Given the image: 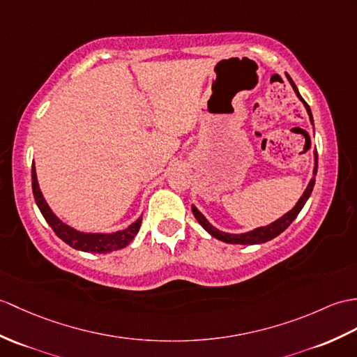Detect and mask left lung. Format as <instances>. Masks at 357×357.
I'll return each instance as SVG.
<instances>
[{"label": "left lung", "mask_w": 357, "mask_h": 357, "mask_svg": "<svg viewBox=\"0 0 357 357\" xmlns=\"http://www.w3.org/2000/svg\"><path fill=\"white\" fill-rule=\"evenodd\" d=\"M286 76H287L289 82H291V85H292L294 91H295V94H296V96H298V98H300V100L303 102V105H304V107H305V111H307V114H309L310 123L313 124V117H312V111H310L309 105L304 102V98L300 96V93H298V88H296V85L294 84V80L291 79V76H289V74H286ZM317 170H318V153L314 152L313 178L310 179L307 188L304 190L303 196L300 197V201L296 202V205L294 206V208H292L291 211H287V213L284 214V216H281V218H280V219H277L275 222L269 223V225H266V227H260V228H255V229H252V231H248V233H242V234L222 233V231H219L218 228H214V227L211 225V223L205 219L204 214H202L201 211H199L195 205L192 206V211H193V214H195L196 220H197L199 223H201V225L204 227V229H205V231H208V233H210L213 237H216L218 240H222V242H225V243H233V245H259V243H264V242H268V240L275 238L277 236H280L281 233H283V231H284V229H286L289 225H291V223L295 220V218L298 216V213H300V211L303 210L304 204L307 202L309 196L312 195V190H313V185H314V175H317Z\"/></svg>", "instance_id": "1"}]
</instances>
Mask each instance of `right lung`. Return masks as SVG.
Masks as SVG:
<instances>
[{
    "instance_id": "1",
    "label": "right lung",
    "mask_w": 357,
    "mask_h": 357,
    "mask_svg": "<svg viewBox=\"0 0 357 357\" xmlns=\"http://www.w3.org/2000/svg\"><path fill=\"white\" fill-rule=\"evenodd\" d=\"M31 188H33V196H35L36 205L39 206V210L43 213V216L47 220L48 225L53 228L57 237L62 238L66 245H70L71 248H74V250L85 251V252H98V254L117 251L124 246H128L129 242H132V238H134L139 231L141 220H143V218H139L134 223H130L128 228L115 231V233H111V234L82 233V231H77L71 228L70 225H66V223H63L59 218L56 216V214L52 211V208L48 206V204L45 202L43 192H40L39 184H38L35 162L31 164Z\"/></svg>"
}]
</instances>
